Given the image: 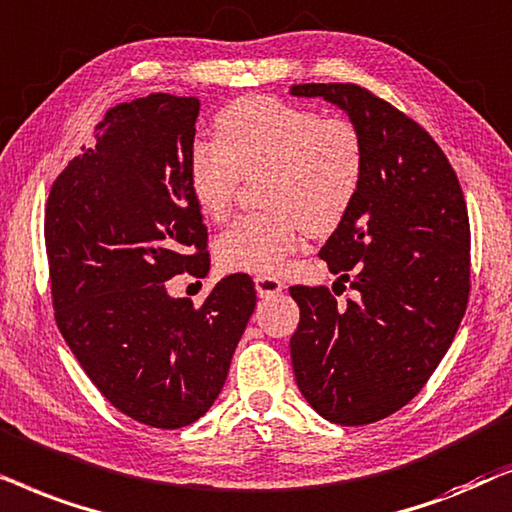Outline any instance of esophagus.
Segmentation results:
<instances>
[{
    "instance_id": "34e87169",
    "label": "esophagus",
    "mask_w": 512,
    "mask_h": 512,
    "mask_svg": "<svg viewBox=\"0 0 512 512\" xmlns=\"http://www.w3.org/2000/svg\"><path fill=\"white\" fill-rule=\"evenodd\" d=\"M255 288H257V295H260V297H269V295H276V292H281L285 285L274 276H257L255 278Z\"/></svg>"
}]
</instances>
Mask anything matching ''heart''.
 <instances>
[{
	"label": "heart",
	"instance_id": "1",
	"mask_svg": "<svg viewBox=\"0 0 512 512\" xmlns=\"http://www.w3.org/2000/svg\"><path fill=\"white\" fill-rule=\"evenodd\" d=\"M217 140L189 152V189L208 220H224L243 180H257L264 213L243 215L217 236L222 269L278 274L302 231L330 236L351 213L365 175V142L346 117L276 98L238 100L215 121Z\"/></svg>",
	"mask_w": 512,
	"mask_h": 512
}]
</instances>
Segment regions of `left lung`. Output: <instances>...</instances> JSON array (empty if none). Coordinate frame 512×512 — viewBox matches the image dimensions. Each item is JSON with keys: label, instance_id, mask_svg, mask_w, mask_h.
Segmentation results:
<instances>
[{"label": "left lung", "instance_id": "1", "mask_svg": "<svg viewBox=\"0 0 512 512\" xmlns=\"http://www.w3.org/2000/svg\"><path fill=\"white\" fill-rule=\"evenodd\" d=\"M335 102L365 142V175L346 220L320 248L337 287L292 285L299 391L320 417L365 426L398 412L440 365L466 313L470 224L452 163L417 121L356 84H297Z\"/></svg>", "mask_w": 512, "mask_h": 512}]
</instances>
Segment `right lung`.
<instances>
[{"label": "right lung", "mask_w": 512, "mask_h": 512, "mask_svg": "<svg viewBox=\"0 0 512 512\" xmlns=\"http://www.w3.org/2000/svg\"><path fill=\"white\" fill-rule=\"evenodd\" d=\"M199 107L152 93L107 109L44 215L60 335L109 403L166 431L210 410L257 304L248 274L222 278L201 306L166 290L210 269L187 170Z\"/></svg>", "instance_id": "1"}]
</instances>
